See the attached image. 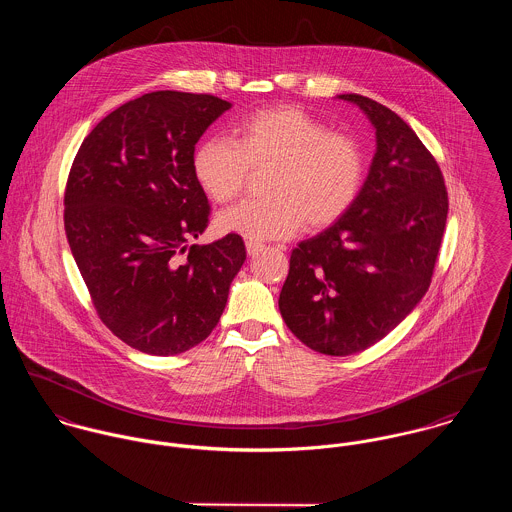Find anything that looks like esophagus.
Listing matches in <instances>:
<instances>
[{
	"instance_id": "1",
	"label": "esophagus",
	"mask_w": 512,
	"mask_h": 512,
	"mask_svg": "<svg viewBox=\"0 0 512 512\" xmlns=\"http://www.w3.org/2000/svg\"><path fill=\"white\" fill-rule=\"evenodd\" d=\"M264 250V244L262 242H254V240H248L246 242V252L250 254V256H256L258 252H262Z\"/></svg>"
}]
</instances>
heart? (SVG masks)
I'll list each match as a JSON object with an SVG mask.
<instances>
[{"instance_id": "b5f03b06", "label": "heart", "mask_w": 512, "mask_h": 512, "mask_svg": "<svg viewBox=\"0 0 512 512\" xmlns=\"http://www.w3.org/2000/svg\"><path fill=\"white\" fill-rule=\"evenodd\" d=\"M250 167H272L270 197L222 211L219 226L258 242L293 236L303 222L325 228L341 219L363 189L366 163L355 138L329 132L295 106H278L238 120L230 140L207 138L193 151V175L217 203L244 189Z\"/></svg>"}]
</instances>
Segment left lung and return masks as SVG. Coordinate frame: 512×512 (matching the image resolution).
<instances>
[{"instance_id": "obj_1", "label": "left lung", "mask_w": 512, "mask_h": 512, "mask_svg": "<svg viewBox=\"0 0 512 512\" xmlns=\"http://www.w3.org/2000/svg\"><path fill=\"white\" fill-rule=\"evenodd\" d=\"M376 151L353 207L293 248L280 313L309 349L347 357L398 327L428 292L447 219L434 155L390 108L361 96Z\"/></svg>"}]
</instances>
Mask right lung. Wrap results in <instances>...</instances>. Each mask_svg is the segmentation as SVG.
Segmentation results:
<instances>
[{
    "label": "right lung",
    "instance_id": "add662e5",
    "mask_svg": "<svg viewBox=\"0 0 512 512\" xmlns=\"http://www.w3.org/2000/svg\"><path fill=\"white\" fill-rule=\"evenodd\" d=\"M230 106L211 94L149 92L108 114L74 157L65 193L74 262L104 325L147 355L205 341L246 260L238 234L189 246L209 226L195 144Z\"/></svg>",
    "mask_w": 512,
    "mask_h": 512
}]
</instances>
